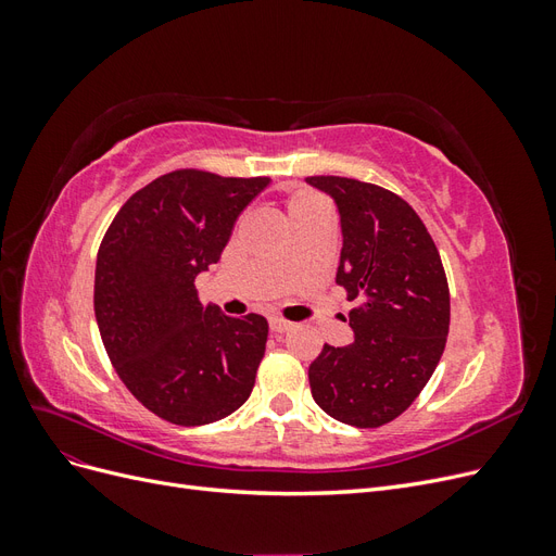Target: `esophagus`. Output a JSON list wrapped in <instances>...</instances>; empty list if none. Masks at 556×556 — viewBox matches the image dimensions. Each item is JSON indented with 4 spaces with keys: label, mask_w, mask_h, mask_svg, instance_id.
Returning <instances> with one entry per match:
<instances>
[{
    "label": "esophagus",
    "mask_w": 556,
    "mask_h": 556,
    "mask_svg": "<svg viewBox=\"0 0 556 556\" xmlns=\"http://www.w3.org/2000/svg\"><path fill=\"white\" fill-rule=\"evenodd\" d=\"M268 327H271L274 333H285L292 329V323H288V319H282V317H271L268 319Z\"/></svg>",
    "instance_id": "1"
}]
</instances>
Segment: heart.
<instances>
[{
    "label": "heart",
    "instance_id": "b5f03b06",
    "mask_svg": "<svg viewBox=\"0 0 556 556\" xmlns=\"http://www.w3.org/2000/svg\"><path fill=\"white\" fill-rule=\"evenodd\" d=\"M315 204H319V199H317L315 194L299 192V194H294V197L290 199L288 213H290V217H292V215H296V213H301V211H308V208H313Z\"/></svg>",
    "mask_w": 556,
    "mask_h": 556
}]
</instances>
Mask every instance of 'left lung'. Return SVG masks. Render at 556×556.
I'll use <instances>...</instances> for the list:
<instances>
[{"instance_id": "1", "label": "left lung", "mask_w": 556, "mask_h": 556, "mask_svg": "<svg viewBox=\"0 0 556 556\" xmlns=\"http://www.w3.org/2000/svg\"><path fill=\"white\" fill-rule=\"evenodd\" d=\"M341 213L336 282L359 301L348 319L355 343L327 345L308 366L319 408L343 425L392 422L425 390L450 331V288L433 239L408 201L341 176H311Z\"/></svg>"}]
</instances>
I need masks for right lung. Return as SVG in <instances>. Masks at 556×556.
Instances as JSON below:
<instances>
[{
    "label": "right lung",
    "mask_w": 556,
    "mask_h": 556,
    "mask_svg": "<svg viewBox=\"0 0 556 556\" xmlns=\"http://www.w3.org/2000/svg\"><path fill=\"white\" fill-rule=\"evenodd\" d=\"M266 185L164 174L125 201L99 245L94 317L106 355L134 399L166 422L211 425L255 387L266 319L204 306L194 278L220 260L239 213Z\"/></svg>",
    "instance_id": "1"
}]
</instances>
